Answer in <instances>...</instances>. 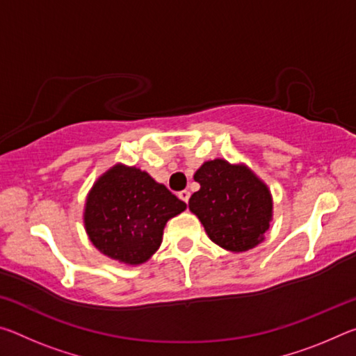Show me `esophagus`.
<instances>
[{"mask_svg":"<svg viewBox=\"0 0 356 356\" xmlns=\"http://www.w3.org/2000/svg\"><path fill=\"white\" fill-rule=\"evenodd\" d=\"M179 197H180V200H182L184 202H188V200H190V191H188V190L180 191V193H179Z\"/></svg>","mask_w":356,"mask_h":356,"instance_id":"34e87169","label":"esophagus"}]
</instances>
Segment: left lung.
<instances>
[{"label": "left lung", "mask_w": 356, "mask_h": 356, "mask_svg": "<svg viewBox=\"0 0 356 356\" xmlns=\"http://www.w3.org/2000/svg\"><path fill=\"white\" fill-rule=\"evenodd\" d=\"M193 179L201 188L191 195L188 209L213 243L245 252L264 242L273 220V197L251 168L215 159L204 161Z\"/></svg>", "instance_id": "8db88e82"}]
</instances>
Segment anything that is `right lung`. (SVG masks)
I'll list each match as a JSON object with an SVG mask.
<instances>
[{
  "label": "right lung",
  "mask_w": 356,
  "mask_h": 356,
  "mask_svg": "<svg viewBox=\"0 0 356 356\" xmlns=\"http://www.w3.org/2000/svg\"><path fill=\"white\" fill-rule=\"evenodd\" d=\"M185 209L184 201L146 171L116 163L89 190L83 222L102 254L136 267L155 254L166 222Z\"/></svg>",
  "instance_id": "1"
}]
</instances>
